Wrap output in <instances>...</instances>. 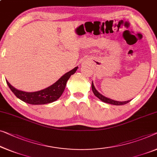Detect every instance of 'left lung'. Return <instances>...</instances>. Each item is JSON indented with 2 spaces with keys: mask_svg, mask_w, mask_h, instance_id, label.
<instances>
[{
  "mask_svg": "<svg viewBox=\"0 0 157 157\" xmlns=\"http://www.w3.org/2000/svg\"><path fill=\"white\" fill-rule=\"evenodd\" d=\"M92 92L94 94V95L96 97L99 98L100 100H101L102 101H104L105 103H107V104H113V105H116V106H118V105H124L126 104L127 103H128L130 101H115V100H112L111 99H109V98L105 97L104 96L101 95V94L97 92V90H96L94 86L93 82L92 83Z\"/></svg>",
  "mask_w": 157,
  "mask_h": 157,
  "instance_id": "left-lung-1",
  "label": "left lung"
}]
</instances>
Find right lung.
Segmentation results:
<instances>
[{
  "label": "right lung",
  "instance_id": "right-lung-1",
  "mask_svg": "<svg viewBox=\"0 0 157 157\" xmlns=\"http://www.w3.org/2000/svg\"><path fill=\"white\" fill-rule=\"evenodd\" d=\"M77 70L78 67H75L72 71L67 72L64 75H63L53 85L43 90L35 92H26L18 90L13 87L8 80H6V82L14 94L24 102L33 105L49 104L59 99L63 92H64L67 81L68 80L70 77L76 72Z\"/></svg>",
  "mask_w": 157,
  "mask_h": 157
}]
</instances>
